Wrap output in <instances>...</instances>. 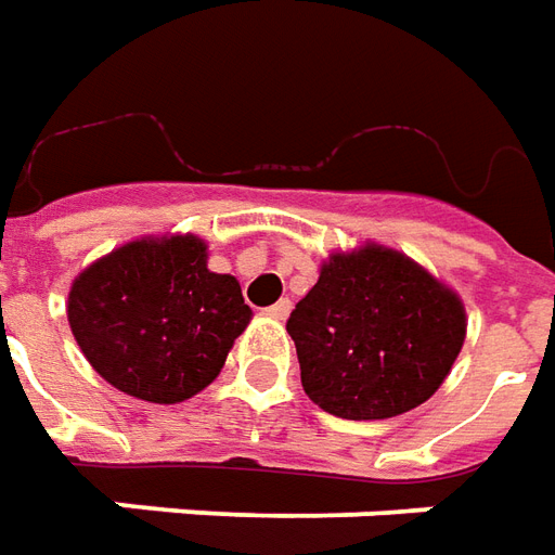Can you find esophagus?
Here are the masks:
<instances>
[{"instance_id": "34e87169", "label": "esophagus", "mask_w": 555, "mask_h": 555, "mask_svg": "<svg viewBox=\"0 0 555 555\" xmlns=\"http://www.w3.org/2000/svg\"><path fill=\"white\" fill-rule=\"evenodd\" d=\"M289 310H293V301H289V298H281L278 305H271L269 308V317L271 320H286V317H289Z\"/></svg>"}]
</instances>
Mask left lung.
Segmentation results:
<instances>
[{
  "label": "left lung",
  "instance_id": "8db88e82",
  "mask_svg": "<svg viewBox=\"0 0 555 555\" xmlns=\"http://www.w3.org/2000/svg\"><path fill=\"white\" fill-rule=\"evenodd\" d=\"M305 395L337 418L383 422L422 406L466 340L463 298L395 247L334 250L289 313Z\"/></svg>",
  "mask_w": 555,
  "mask_h": 555
}]
</instances>
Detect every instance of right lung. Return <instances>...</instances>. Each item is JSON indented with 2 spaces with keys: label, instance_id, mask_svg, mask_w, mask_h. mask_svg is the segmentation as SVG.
Returning a JSON list of instances; mask_svg holds the SVG:
<instances>
[{
  "label": "right lung",
  "instance_id": "obj_1",
  "mask_svg": "<svg viewBox=\"0 0 555 555\" xmlns=\"http://www.w3.org/2000/svg\"><path fill=\"white\" fill-rule=\"evenodd\" d=\"M254 310L233 274L208 269L194 233L125 242L74 278L68 325L113 388L149 403H182L221 373Z\"/></svg>",
  "mask_w": 555,
  "mask_h": 555
}]
</instances>
